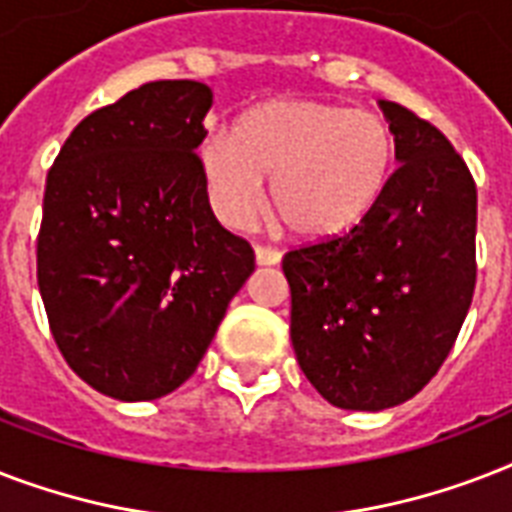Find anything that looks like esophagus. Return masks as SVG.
Returning <instances> with one entry per match:
<instances>
[{
    "mask_svg": "<svg viewBox=\"0 0 512 512\" xmlns=\"http://www.w3.org/2000/svg\"><path fill=\"white\" fill-rule=\"evenodd\" d=\"M255 260L257 265H279L281 263V252L273 247H263V244H257L255 247Z\"/></svg>",
    "mask_w": 512,
    "mask_h": 512,
    "instance_id": "34e87169",
    "label": "esophagus"
}]
</instances>
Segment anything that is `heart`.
<instances>
[{
	"label": "heart",
	"mask_w": 512,
	"mask_h": 512,
	"mask_svg": "<svg viewBox=\"0 0 512 512\" xmlns=\"http://www.w3.org/2000/svg\"><path fill=\"white\" fill-rule=\"evenodd\" d=\"M396 164V138L374 111L311 98L265 100L204 143L201 167L217 215L233 228L255 217L263 177L271 209L303 239H332L380 201Z\"/></svg>",
	"instance_id": "heart-1"
}]
</instances>
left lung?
I'll return each mask as SVG.
<instances>
[{
	"instance_id": "left-lung-1",
	"label": "left lung",
	"mask_w": 512,
	"mask_h": 512,
	"mask_svg": "<svg viewBox=\"0 0 512 512\" xmlns=\"http://www.w3.org/2000/svg\"><path fill=\"white\" fill-rule=\"evenodd\" d=\"M398 167L348 233L284 255L292 348L329 404L409 401L449 356L476 289V183L446 135L380 100Z\"/></svg>"
}]
</instances>
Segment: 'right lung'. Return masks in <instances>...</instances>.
I'll return each instance as SVG.
<instances>
[{
  "instance_id": "add662e5",
  "label": "right lung",
  "mask_w": 512,
  "mask_h": 512,
  "mask_svg": "<svg viewBox=\"0 0 512 512\" xmlns=\"http://www.w3.org/2000/svg\"><path fill=\"white\" fill-rule=\"evenodd\" d=\"M209 108L207 84L148 82L84 116L47 172L36 281L58 350L103 396L180 388L255 271L209 207Z\"/></svg>"
}]
</instances>
